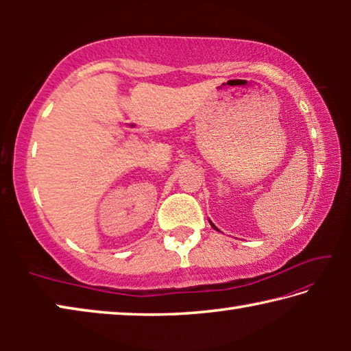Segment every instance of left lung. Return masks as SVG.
Masks as SVG:
<instances>
[{"mask_svg": "<svg viewBox=\"0 0 351 351\" xmlns=\"http://www.w3.org/2000/svg\"><path fill=\"white\" fill-rule=\"evenodd\" d=\"M212 226H213V224H212ZM213 228H215V226H213Z\"/></svg>", "mask_w": 351, "mask_h": 351, "instance_id": "8db88e82", "label": "left lung"}]
</instances>
